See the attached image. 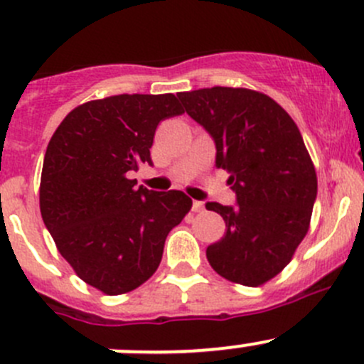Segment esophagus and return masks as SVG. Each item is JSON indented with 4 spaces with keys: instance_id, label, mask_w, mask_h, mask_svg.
Wrapping results in <instances>:
<instances>
[{
    "instance_id": "obj_1",
    "label": "esophagus",
    "mask_w": 364,
    "mask_h": 364,
    "mask_svg": "<svg viewBox=\"0 0 364 364\" xmlns=\"http://www.w3.org/2000/svg\"><path fill=\"white\" fill-rule=\"evenodd\" d=\"M192 209L196 213H200V211H204V204L203 203H199V200H193V204H192Z\"/></svg>"
}]
</instances>
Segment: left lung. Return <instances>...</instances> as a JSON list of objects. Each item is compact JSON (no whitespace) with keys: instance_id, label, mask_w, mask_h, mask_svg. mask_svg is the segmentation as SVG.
<instances>
[{"instance_id":"8db88e82","label":"left lung","mask_w":364,"mask_h":364,"mask_svg":"<svg viewBox=\"0 0 364 364\" xmlns=\"http://www.w3.org/2000/svg\"><path fill=\"white\" fill-rule=\"evenodd\" d=\"M178 97L213 137L216 167L229 172L236 192V205L205 204L225 222V234L205 257L234 284H266L291 262L317 199V174L299 128L273 98L247 87H204Z\"/></svg>"}]
</instances>
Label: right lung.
<instances>
[{
	"label": "right lung",
	"mask_w": 364,
	"mask_h": 364,
	"mask_svg": "<svg viewBox=\"0 0 364 364\" xmlns=\"http://www.w3.org/2000/svg\"><path fill=\"white\" fill-rule=\"evenodd\" d=\"M185 111L172 93L116 95L79 105L50 137L40 211L77 277L104 294L130 292L160 266L167 234L192 208L179 190L153 192L130 179L159 123Z\"/></svg>",
	"instance_id": "add662e5"
}]
</instances>
